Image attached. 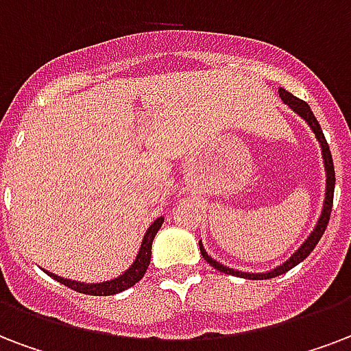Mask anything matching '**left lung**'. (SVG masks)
I'll use <instances>...</instances> for the list:
<instances>
[{
    "label": "left lung",
    "mask_w": 351,
    "mask_h": 351,
    "mask_svg": "<svg viewBox=\"0 0 351 351\" xmlns=\"http://www.w3.org/2000/svg\"><path fill=\"white\" fill-rule=\"evenodd\" d=\"M278 93H280V97H282L283 104H287L289 108L294 112V114H298V116L304 119V121L309 125V128L315 134V138H317L318 145H320V152H322V162H324V171H326V195H324V204H322V211H320V217H318L317 224H315V228L309 235H307V239L302 243L298 250L291 256L289 259H285L283 263H280L278 267L271 269V271L267 272H245V271H237V269H230L226 265L219 263L217 259H213L210 254L206 252L204 245H202V239L199 241V247H200V254H202V258L208 261V263L213 267V269H217V271L224 272V274H232V276H239L245 278V280H269V278H276L280 274H285L287 271H291L293 267H296L298 263H302L304 259L309 256V254L315 250L317 247V243L320 241V237L324 235L326 226H328V221H330L331 215V206H333V191H335V169H333V158H331V151L330 147H328V141L324 138V132H322V128L318 125L317 117L309 108V104L306 101H302V99L294 97L293 93L287 92L285 88H278Z\"/></svg>",
    "instance_id": "1"
}]
</instances>
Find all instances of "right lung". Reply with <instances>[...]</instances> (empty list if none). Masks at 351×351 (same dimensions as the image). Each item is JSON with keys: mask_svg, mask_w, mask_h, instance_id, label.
Here are the masks:
<instances>
[{"mask_svg": "<svg viewBox=\"0 0 351 351\" xmlns=\"http://www.w3.org/2000/svg\"><path fill=\"white\" fill-rule=\"evenodd\" d=\"M162 223H164V217H158L154 223L147 228L143 239H141L140 250L136 254V259L132 261V265L128 267L127 271L121 272L117 278H112V280H106V282L99 283H86V282H77V280H69V278L58 276L55 272L45 271L47 276H51L53 280H57L66 287L73 289L77 293L82 294H92V296H110V294L123 293L125 289L134 287L136 283L140 282L141 278L145 276L147 269H149V263H151V254H152V241L156 237L158 230L162 228Z\"/></svg>", "mask_w": 351, "mask_h": 351, "instance_id": "right-lung-1", "label": "right lung"}]
</instances>
